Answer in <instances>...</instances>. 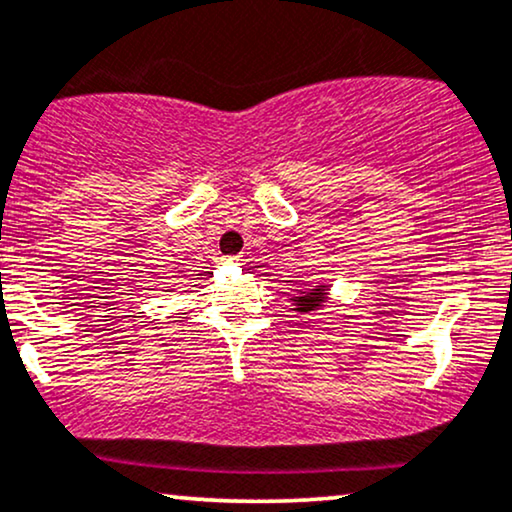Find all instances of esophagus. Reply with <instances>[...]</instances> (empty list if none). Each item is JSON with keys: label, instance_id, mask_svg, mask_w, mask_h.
Returning <instances> with one entry per match:
<instances>
[{"label": "esophagus", "instance_id": "1", "mask_svg": "<svg viewBox=\"0 0 512 512\" xmlns=\"http://www.w3.org/2000/svg\"><path fill=\"white\" fill-rule=\"evenodd\" d=\"M224 264H238L241 262V255H229V257H222Z\"/></svg>", "mask_w": 512, "mask_h": 512}]
</instances>
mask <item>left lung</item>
Listing matches in <instances>:
<instances>
[{"mask_svg": "<svg viewBox=\"0 0 512 512\" xmlns=\"http://www.w3.org/2000/svg\"><path fill=\"white\" fill-rule=\"evenodd\" d=\"M328 295V286H312V288H304L297 293V297H293L295 302V312L300 314H309L316 312V309L323 307Z\"/></svg>", "mask_w": 512, "mask_h": 512, "instance_id": "left-lung-1", "label": "left lung"}]
</instances>
